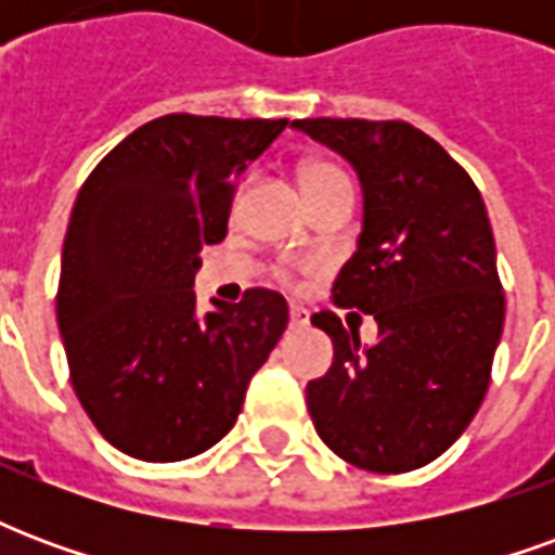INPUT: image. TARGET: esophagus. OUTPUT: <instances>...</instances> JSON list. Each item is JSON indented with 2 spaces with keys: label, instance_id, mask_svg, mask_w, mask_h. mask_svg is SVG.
Segmentation results:
<instances>
[{
  "label": "esophagus",
  "instance_id": "1",
  "mask_svg": "<svg viewBox=\"0 0 555 555\" xmlns=\"http://www.w3.org/2000/svg\"><path fill=\"white\" fill-rule=\"evenodd\" d=\"M288 318H291V326H294V330H300V326L309 324V312H306V309H300V306H291Z\"/></svg>",
  "mask_w": 555,
  "mask_h": 555
}]
</instances>
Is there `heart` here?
I'll return each instance as SVG.
<instances>
[{
    "mask_svg": "<svg viewBox=\"0 0 555 555\" xmlns=\"http://www.w3.org/2000/svg\"><path fill=\"white\" fill-rule=\"evenodd\" d=\"M300 181L309 202H318L321 195L333 193V190H350L348 175L333 163H324V159H309L300 169Z\"/></svg>",
    "mask_w": 555,
    "mask_h": 555,
    "instance_id": "heart-1",
    "label": "heart"
}]
</instances>
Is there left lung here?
Returning <instances> with one entry per match:
<instances>
[{
  "label": "left lung",
  "instance_id": "obj_1",
  "mask_svg": "<svg viewBox=\"0 0 555 555\" xmlns=\"http://www.w3.org/2000/svg\"><path fill=\"white\" fill-rule=\"evenodd\" d=\"M297 130L360 171L365 222L333 302L377 321L362 348L336 312L333 369L306 386L318 437L369 473H410L452 446L488 392L505 321L481 193L440 142L408 121L302 118Z\"/></svg>",
  "mask_w": 555,
  "mask_h": 555
}]
</instances>
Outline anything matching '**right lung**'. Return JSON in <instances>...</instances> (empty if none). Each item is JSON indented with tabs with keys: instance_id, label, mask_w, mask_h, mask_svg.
Masks as SVG:
<instances>
[{
	"instance_id": "right-lung-1",
	"label": "right lung",
	"mask_w": 555,
	"mask_h": 555,
	"mask_svg": "<svg viewBox=\"0 0 555 555\" xmlns=\"http://www.w3.org/2000/svg\"><path fill=\"white\" fill-rule=\"evenodd\" d=\"M288 118L171 113L133 130L82 183L62 249L55 314L70 384L103 440L171 464L237 422L288 302L249 288L195 318L202 246L229 229L237 178Z\"/></svg>"
}]
</instances>
